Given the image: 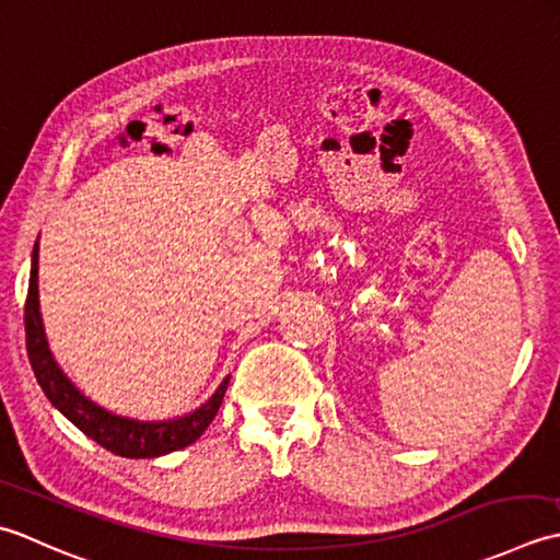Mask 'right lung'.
Masks as SVG:
<instances>
[{
    "label": "right lung",
    "mask_w": 560,
    "mask_h": 560,
    "mask_svg": "<svg viewBox=\"0 0 560 560\" xmlns=\"http://www.w3.org/2000/svg\"><path fill=\"white\" fill-rule=\"evenodd\" d=\"M24 324L28 360L43 394L86 438L98 442L101 447H106L113 454L128 456V459H152V456L184 450L196 442L212 423L217 410H220L226 386H230V376H224L222 384L217 386L214 394L202 406L190 410L186 416H176L168 420H137L118 416L113 410L98 406L96 401H91L86 394L77 389V384L70 376L62 372L48 346V338H45L38 300V242L33 246L31 256Z\"/></svg>",
    "instance_id": "add662e5"
}]
</instances>
